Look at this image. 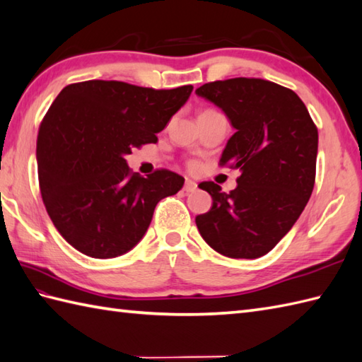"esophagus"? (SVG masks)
<instances>
[{
  "label": "esophagus",
  "instance_id": "obj_1",
  "mask_svg": "<svg viewBox=\"0 0 362 362\" xmlns=\"http://www.w3.org/2000/svg\"><path fill=\"white\" fill-rule=\"evenodd\" d=\"M196 189H197V183L191 182V180L185 182V185H183V191H185V192H194Z\"/></svg>",
  "mask_w": 362,
  "mask_h": 362
}]
</instances>
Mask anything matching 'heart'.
<instances>
[{
  "instance_id": "1",
  "label": "heart",
  "mask_w": 362,
  "mask_h": 362,
  "mask_svg": "<svg viewBox=\"0 0 362 362\" xmlns=\"http://www.w3.org/2000/svg\"><path fill=\"white\" fill-rule=\"evenodd\" d=\"M205 112H211V109H205V111H202L200 114H205ZM189 168H191V170H196L197 163H196V162H191V163H189Z\"/></svg>"
}]
</instances>
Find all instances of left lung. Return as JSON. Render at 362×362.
<instances>
[{
    "mask_svg": "<svg viewBox=\"0 0 362 362\" xmlns=\"http://www.w3.org/2000/svg\"><path fill=\"white\" fill-rule=\"evenodd\" d=\"M196 94L219 106L236 132L221 166L239 170L228 194L202 182L211 209L196 217L200 236L226 257L256 259L272 251L295 225L316 179L317 128L288 88L262 78L209 81Z\"/></svg>",
    "mask_w": 362,
    "mask_h": 362,
    "instance_id": "1",
    "label": "left lung"
}]
</instances>
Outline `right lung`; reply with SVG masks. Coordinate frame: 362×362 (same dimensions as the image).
Masks as SVG:
<instances>
[{"label":"right lung","mask_w":362,"mask_h":362,"mask_svg":"<svg viewBox=\"0 0 362 362\" xmlns=\"http://www.w3.org/2000/svg\"><path fill=\"white\" fill-rule=\"evenodd\" d=\"M191 92V85L89 80L66 86L50 105L37 139L40 192L55 228L80 253L124 255L145 236L158 202L183 187L165 168L141 177L124 157L157 143Z\"/></svg>","instance_id":"add662e5"}]
</instances>
